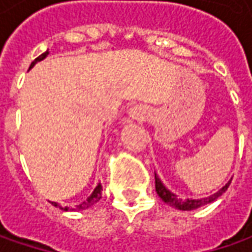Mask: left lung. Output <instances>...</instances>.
<instances>
[{
	"instance_id": "left-lung-1",
	"label": "left lung",
	"mask_w": 252,
	"mask_h": 252,
	"mask_svg": "<svg viewBox=\"0 0 252 252\" xmlns=\"http://www.w3.org/2000/svg\"><path fill=\"white\" fill-rule=\"evenodd\" d=\"M154 178H156V192L157 195L160 196L167 205L172 206V208L178 209V210H193V209H198L200 206H205L208 203H212L213 200H216L219 196H221L226 190H227L228 185L231 181H228L227 184L223 187V188L218 190L216 193L210 195L208 198H202V199H179L177 198L175 193H172L171 190L164 187V184L161 182V179L157 177V174H154Z\"/></svg>"
}]
</instances>
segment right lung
Wrapping results in <instances>:
<instances>
[{
  "instance_id": "add662e5",
  "label": "right lung",
  "mask_w": 252,
  "mask_h": 252,
  "mask_svg": "<svg viewBox=\"0 0 252 252\" xmlns=\"http://www.w3.org/2000/svg\"><path fill=\"white\" fill-rule=\"evenodd\" d=\"M47 54H49V52H44V53L40 54L37 59H34L33 62H32V64H31V67H29V70H31V68H32V67H33L34 64L37 63V62H42L43 59H46V57H47ZM101 192H102V185L101 184H98V185H96V188L94 189V192H92L91 195L87 198V200H84L81 205H77V206H75L74 209L67 208V206H64L63 208V206H60L57 202H52V205H53V206H56V208H60L62 210H65V212H67V210H85V209L91 208L92 205H95V203H96V202L101 199V195H102Z\"/></svg>"
}]
</instances>
